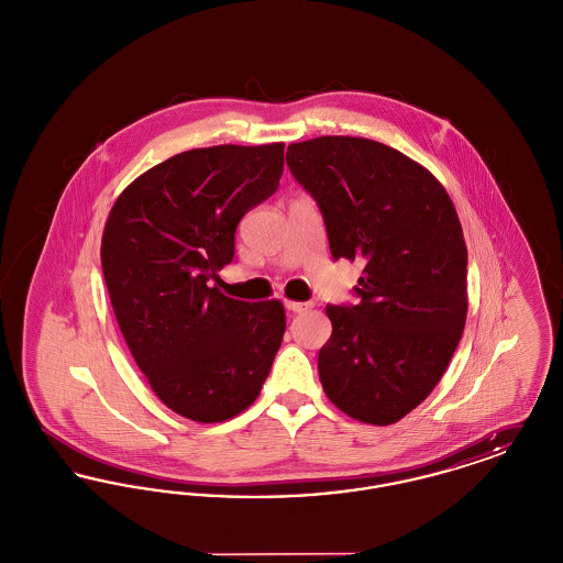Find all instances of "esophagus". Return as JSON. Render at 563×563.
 <instances>
[{
	"label": "esophagus",
	"instance_id": "esophagus-1",
	"mask_svg": "<svg viewBox=\"0 0 563 563\" xmlns=\"http://www.w3.org/2000/svg\"><path fill=\"white\" fill-rule=\"evenodd\" d=\"M285 308H287V310H291L295 314H301V312L310 310V308H312V303H310V301H285Z\"/></svg>",
	"mask_w": 563,
	"mask_h": 563
}]
</instances>
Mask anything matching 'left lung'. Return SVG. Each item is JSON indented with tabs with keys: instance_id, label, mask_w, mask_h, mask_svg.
Wrapping results in <instances>:
<instances>
[{
	"instance_id": "8db88e82",
	"label": "left lung",
	"mask_w": 563,
	"mask_h": 563,
	"mask_svg": "<svg viewBox=\"0 0 563 563\" xmlns=\"http://www.w3.org/2000/svg\"><path fill=\"white\" fill-rule=\"evenodd\" d=\"M287 166L322 214L333 260H361L356 303L331 306L319 352L327 397L350 418L399 422L448 369L466 322V244L424 166L361 136L291 143Z\"/></svg>"
}]
</instances>
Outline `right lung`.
<instances>
[{
    "instance_id": "right-lung-1",
    "label": "right lung",
    "mask_w": 563,
    "mask_h": 563,
    "mask_svg": "<svg viewBox=\"0 0 563 563\" xmlns=\"http://www.w3.org/2000/svg\"><path fill=\"white\" fill-rule=\"evenodd\" d=\"M283 152L272 143L177 154L134 179L106 223L115 321L161 401L194 422L230 420L255 401L285 335L280 301L211 287L234 262L239 221L278 189Z\"/></svg>"
}]
</instances>
